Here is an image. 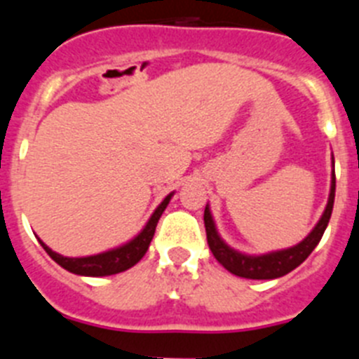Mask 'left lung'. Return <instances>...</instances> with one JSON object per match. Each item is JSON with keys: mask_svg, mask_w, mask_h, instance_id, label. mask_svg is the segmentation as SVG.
Instances as JSON below:
<instances>
[{"mask_svg": "<svg viewBox=\"0 0 359 359\" xmlns=\"http://www.w3.org/2000/svg\"><path fill=\"white\" fill-rule=\"evenodd\" d=\"M334 192H336V176L332 172L331 182V194H329L327 207L323 212L322 219L315 226V230L311 231L309 236L302 241L300 244L293 246L290 250H282V252L268 253V255L261 257H250L243 255V253L236 252V250L228 248L226 244L221 241V237L215 231V224L212 221V215L208 207L205 208V228H207V241L208 248L212 250L214 257L223 268H226L230 273L237 275L243 278H253V280H269V278H278L293 271L297 266L302 264L311 252L316 248V244L322 239L323 231L327 228L329 219L332 214V205H334Z\"/></svg>", "mask_w": 359, "mask_h": 359, "instance_id": "8db88e82", "label": "left lung"}]
</instances>
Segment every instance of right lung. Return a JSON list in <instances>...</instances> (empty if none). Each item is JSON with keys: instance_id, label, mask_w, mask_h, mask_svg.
Masks as SVG:
<instances>
[{"instance_id": "add662e5", "label": "right lung", "mask_w": 359, "mask_h": 359, "mask_svg": "<svg viewBox=\"0 0 359 359\" xmlns=\"http://www.w3.org/2000/svg\"><path fill=\"white\" fill-rule=\"evenodd\" d=\"M170 196L172 194H169L163 201H161V205L156 208V212L152 214V217L149 219L147 226L142 230L140 236L135 237L131 243L120 246V248L111 250V252L98 253V255L91 257H81V259H69V257H62L59 255V253L52 252L43 241H39V243L44 248V252L48 253L57 264L62 266V268L68 269V271H72V273L75 275H84V277H106V275L120 273V271H126V269L133 268V266L145 255V252L149 250V244H151L152 237H154V231H156L158 221H160L161 214H163V210L167 208V205H169Z\"/></svg>"}]
</instances>
